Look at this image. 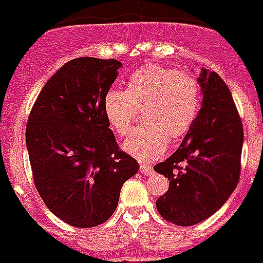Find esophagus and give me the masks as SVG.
Instances as JSON below:
<instances>
[{
  "mask_svg": "<svg viewBox=\"0 0 263 263\" xmlns=\"http://www.w3.org/2000/svg\"><path fill=\"white\" fill-rule=\"evenodd\" d=\"M140 171L143 173V174H153V173H154V170H153L152 165L146 164V163H141Z\"/></svg>",
  "mask_w": 263,
  "mask_h": 263,
  "instance_id": "34e87169",
  "label": "esophagus"
}]
</instances>
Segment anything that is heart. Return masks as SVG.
<instances>
[{
    "mask_svg": "<svg viewBox=\"0 0 263 263\" xmlns=\"http://www.w3.org/2000/svg\"><path fill=\"white\" fill-rule=\"evenodd\" d=\"M201 85L194 75L160 65H147L130 76L126 90L110 89L103 110L115 133L126 136L137 111L143 127L128 136L123 148L140 161H153L167 150L168 139L190 132L201 107Z\"/></svg>",
    "mask_w": 263,
    "mask_h": 263,
    "instance_id": "1",
    "label": "heart"
}]
</instances>
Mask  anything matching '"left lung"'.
<instances>
[{"label":"left lung","mask_w":263,"mask_h":263,"mask_svg":"<svg viewBox=\"0 0 263 263\" xmlns=\"http://www.w3.org/2000/svg\"><path fill=\"white\" fill-rule=\"evenodd\" d=\"M202 106L177 152L154 170L170 180L156 201L160 215L180 227L204 221L224 205L241 174L243 128L230 89L215 72L198 78Z\"/></svg>","instance_id":"8db88e82"}]
</instances>
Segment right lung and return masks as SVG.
I'll use <instances>...</instances> for the list:
<instances>
[{"mask_svg": "<svg viewBox=\"0 0 263 263\" xmlns=\"http://www.w3.org/2000/svg\"><path fill=\"white\" fill-rule=\"evenodd\" d=\"M120 66L116 59L69 61L46 82L28 117L33 184L51 212L76 228L106 222L124 181L139 170L119 148L103 110Z\"/></svg>", "mask_w": 263, "mask_h": 263, "instance_id": "obj_1", "label": "right lung"}]
</instances>
